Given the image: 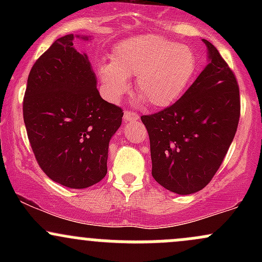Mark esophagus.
Returning a JSON list of instances; mask_svg holds the SVG:
<instances>
[{
  "mask_svg": "<svg viewBox=\"0 0 262 262\" xmlns=\"http://www.w3.org/2000/svg\"><path fill=\"white\" fill-rule=\"evenodd\" d=\"M125 122H135L139 119V114L133 112V111H124V116H123Z\"/></svg>",
  "mask_w": 262,
  "mask_h": 262,
  "instance_id": "34e87169",
  "label": "esophagus"
}]
</instances>
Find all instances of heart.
Returning a JSON list of instances; mask_svg holds the SVG:
<instances>
[{
    "label": "heart",
    "mask_w": 262,
    "mask_h": 262,
    "mask_svg": "<svg viewBox=\"0 0 262 262\" xmlns=\"http://www.w3.org/2000/svg\"><path fill=\"white\" fill-rule=\"evenodd\" d=\"M197 60L187 45L156 35L127 39L117 45L111 62L98 66V76L108 100L116 102L127 92L128 77L152 107H167L181 97L196 71Z\"/></svg>",
    "instance_id": "heart-1"
}]
</instances>
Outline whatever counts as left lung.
<instances>
[{"mask_svg": "<svg viewBox=\"0 0 262 262\" xmlns=\"http://www.w3.org/2000/svg\"><path fill=\"white\" fill-rule=\"evenodd\" d=\"M209 64L180 100L141 116L148 130L151 175L162 187L191 194L215 175L236 133L240 95L236 77L217 48L203 39Z\"/></svg>", "mask_w": 262, "mask_h": 262, "instance_id": "left-lung-1", "label": "left lung"}]
</instances>
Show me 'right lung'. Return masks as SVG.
Instances as JSON below:
<instances>
[{"label": "right lung", "mask_w": 262, "mask_h": 262, "mask_svg": "<svg viewBox=\"0 0 262 262\" xmlns=\"http://www.w3.org/2000/svg\"><path fill=\"white\" fill-rule=\"evenodd\" d=\"M73 40L74 34L56 39L34 62L23 118L45 175L65 187L87 188L106 176L108 145L123 111L101 97L89 58Z\"/></svg>", "instance_id": "right-lung-1"}]
</instances>
